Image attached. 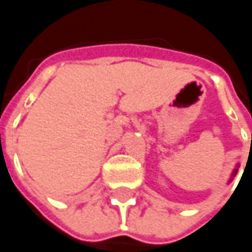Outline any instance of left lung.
Masks as SVG:
<instances>
[{
	"instance_id": "left-lung-1",
	"label": "left lung",
	"mask_w": 252,
	"mask_h": 252,
	"mask_svg": "<svg viewBox=\"0 0 252 252\" xmlns=\"http://www.w3.org/2000/svg\"><path fill=\"white\" fill-rule=\"evenodd\" d=\"M235 174H236V171H235Z\"/></svg>"
}]
</instances>
